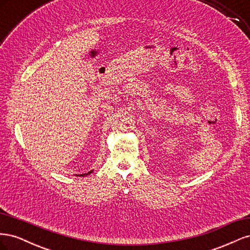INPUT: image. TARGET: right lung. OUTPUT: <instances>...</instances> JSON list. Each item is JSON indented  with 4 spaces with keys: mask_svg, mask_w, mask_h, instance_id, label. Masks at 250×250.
I'll use <instances>...</instances> for the list:
<instances>
[{
    "mask_svg": "<svg viewBox=\"0 0 250 250\" xmlns=\"http://www.w3.org/2000/svg\"><path fill=\"white\" fill-rule=\"evenodd\" d=\"M93 172V170L92 171H89L88 173H84V174H81V175L80 176H85V175H87V174H89V173H92Z\"/></svg>",
    "mask_w": 250,
    "mask_h": 250,
    "instance_id": "add662e5",
    "label": "right lung"
}]
</instances>
